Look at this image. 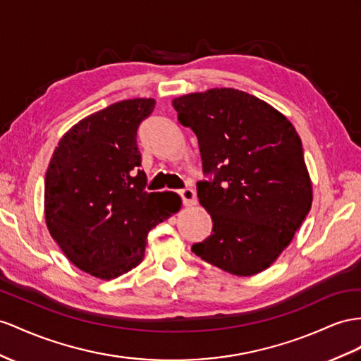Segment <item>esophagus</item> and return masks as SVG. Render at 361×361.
I'll use <instances>...</instances> for the list:
<instances>
[{"mask_svg":"<svg viewBox=\"0 0 361 361\" xmlns=\"http://www.w3.org/2000/svg\"><path fill=\"white\" fill-rule=\"evenodd\" d=\"M178 193H180L181 198H183V204L184 206L190 207V206H195L197 204V195H195V190H193V189L186 188V189H181Z\"/></svg>","mask_w":361,"mask_h":361,"instance_id":"34e87169","label":"esophagus"}]
</instances>
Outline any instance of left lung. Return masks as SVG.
<instances>
[{"mask_svg":"<svg viewBox=\"0 0 361 361\" xmlns=\"http://www.w3.org/2000/svg\"><path fill=\"white\" fill-rule=\"evenodd\" d=\"M198 138L204 173L200 204L212 235L192 252L236 276L264 271L293 241L312 204V184L295 128L248 92L212 88L172 100Z\"/></svg>","mask_w":361,"mask_h":361,"instance_id":"1","label":"left lung"}]
</instances>
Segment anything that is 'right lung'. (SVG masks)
Instances as JSON below:
<instances>
[{
  "mask_svg": "<svg viewBox=\"0 0 361 361\" xmlns=\"http://www.w3.org/2000/svg\"><path fill=\"white\" fill-rule=\"evenodd\" d=\"M154 99H128L62 135L45 173V224L82 271L111 281L143 261L149 230L181 207L175 192L145 190L137 129Z\"/></svg>",
  "mask_w": 361,
  "mask_h": 361,
  "instance_id": "add662e5",
  "label": "right lung"
}]
</instances>
